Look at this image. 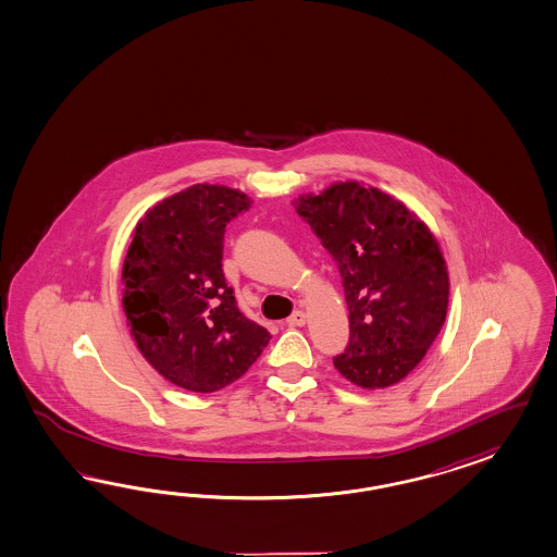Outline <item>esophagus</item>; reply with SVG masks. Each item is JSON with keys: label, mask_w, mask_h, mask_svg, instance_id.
Returning a JSON list of instances; mask_svg holds the SVG:
<instances>
[{"label": "esophagus", "mask_w": 557, "mask_h": 557, "mask_svg": "<svg viewBox=\"0 0 557 557\" xmlns=\"http://www.w3.org/2000/svg\"><path fill=\"white\" fill-rule=\"evenodd\" d=\"M306 324V312L296 310L292 317L287 318V326H304Z\"/></svg>", "instance_id": "1"}]
</instances>
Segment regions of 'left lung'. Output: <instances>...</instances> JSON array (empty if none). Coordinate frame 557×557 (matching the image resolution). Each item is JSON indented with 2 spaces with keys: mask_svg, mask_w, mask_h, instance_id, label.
Wrapping results in <instances>:
<instances>
[{
  "mask_svg": "<svg viewBox=\"0 0 557 557\" xmlns=\"http://www.w3.org/2000/svg\"><path fill=\"white\" fill-rule=\"evenodd\" d=\"M296 212L343 277L350 338L334 367L362 389L399 383L446 320L450 282L436 237L404 202L359 182L300 196Z\"/></svg>",
  "mask_w": 557,
  "mask_h": 557,
  "instance_id": "1",
  "label": "left lung"
}]
</instances>
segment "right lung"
<instances>
[{
	"mask_svg": "<svg viewBox=\"0 0 557 557\" xmlns=\"http://www.w3.org/2000/svg\"><path fill=\"white\" fill-rule=\"evenodd\" d=\"M247 196L196 184L137 223L123 261V310L139 352L170 383L196 393L237 381L270 343L243 317L223 273L225 228Z\"/></svg>",
	"mask_w": 557,
	"mask_h": 557,
	"instance_id": "add662e5",
	"label": "right lung"
}]
</instances>
